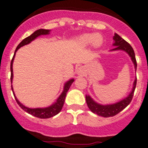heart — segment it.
<instances>
[{"label":"heart","instance_id":"1","mask_svg":"<svg viewBox=\"0 0 148 148\" xmlns=\"http://www.w3.org/2000/svg\"><path fill=\"white\" fill-rule=\"evenodd\" d=\"M79 40L85 45L94 43V46H99L102 42V39L95 34H85V35L80 37Z\"/></svg>","mask_w":148,"mask_h":148}]
</instances>
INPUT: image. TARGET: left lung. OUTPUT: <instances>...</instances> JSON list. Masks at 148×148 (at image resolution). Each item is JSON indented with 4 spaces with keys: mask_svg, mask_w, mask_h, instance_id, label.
Instances as JSON below:
<instances>
[{
    "mask_svg": "<svg viewBox=\"0 0 148 148\" xmlns=\"http://www.w3.org/2000/svg\"><path fill=\"white\" fill-rule=\"evenodd\" d=\"M114 40L115 41V42L114 43V46H115L116 48L113 50H124V51H125L131 58V60H132L133 62L134 63V66H135V69H136L137 63L135 57V53H134V49L131 47V46L129 44L127 41L122 39L120 36L118 35L117 34H115V35L114 36ZM136 86V79L134 81V88H133L132 91L129 94L128 97H127L125 99H122V101L116 104L109 105V106L108 105V106H102V105H99V104L94 102L89 96H86V102H87L89 109L93 113L97 114L98 116H101L104 117L114 116L116 115L119 112H121L124 108H125L130 104V102H131L133 97H134Z\"/></svg>",
    "mask_w": 148,
    "mask_h": 148,
    "instance_id": "obj_1",
    "label": "left lung"
}]
</instances>
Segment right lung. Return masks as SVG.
Here are the masks:
<instances>
[{
  "label": "right lung",
  "mask_w": 148,
  "mask_h": 148,
  "mask_svg": "<svg viewBox=\"0 0 148 148\" xmlns=\"http://www.w3.org/2000/svg\"><path fill=\"white\" fill-rule=\"evenodd\" d=\"M49 29H38V30L34 32L33 34H32L31 35L29 36V37H27V38H26L25 39L23 40L20 42L19 45L17 46V48H16L15 49V51H14V56H13V58H12V60L11 61V65H10V70H11V77H10V79H11V83L13 78L12 63H13V60H14V55H15L16 51H18V49H20L21 47H22V46L29 44V42H32L33 40L35 39V38H37V37H38V36L42 35V34H49ZM74 81V79H70L69 81H68L64 86V90H63L62 94H60V96L59 98L58 99L57 102H56L54 104H53L52 106H49V107L48 108H29L27 107H25V106H23L22 104L18 100V99L16 98V97L14 96V91H13L12 86H11V87H12V90L13 94H14V97L16 99V102H17V103L19 105V106L23 109V110H25V111L27 112L28 114H32V115L34 116L38 117V118H40V119H48V118H50V117H52L54 116L57 115L58 113L60 112L61 109H62V106H63V104H64L66 94H67L69 88H70V86H71V84L73 83Z\"/></svg>",
  "instance_id": "1"
}]
</instances>
